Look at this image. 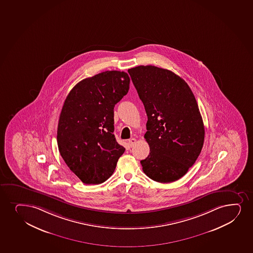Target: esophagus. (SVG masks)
<instances>
[{
    "instance_id": "1",
    "label": "esophagus",
    "mask_w": 253,
    "mask_h": 253,
    "mask_svg": "<svg viewBox=\"0 0 253 253\" xmlns=\"http://www.w3.org/2000/svg\"><path fill=\"white\" fill-rule=\"evenodd\" d=\"M135 142H136V140H135L134 138H132V139H130V140H128V146H130V147H132V146H134V144H135Z\"/></svg>"
}]
</instances>
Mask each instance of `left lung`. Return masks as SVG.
Returning a JSON list of instances; mask_svg holds the SVG:
<instances>
[{
    "label": "left lung",
    "instance_id": "8db88e82",
    "mask_svg": "<svg viewBox=\"0 0 253 253\" xmlns=\"http://www.w3.org/2000/svg\"><path fill=\"white\" fill-rule=\"evenodd\" d=\"M146 115L148 157L143 172L154 181L171 183L188 172L202 151L205 129L195 95L174 73L155 66L128 69Z\"/></svg>",
    "mask_w": 253,
    "mask_h": 253
}]
</instances>
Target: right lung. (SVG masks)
Instances as JSON below:
<instances>
[{
	"instance_id": "1",
	"label": "right lung",
	"mask_w": 253,
	"mask_h": 253,
	"mask_svg": "<svg viewBox=\"0 0 253 253\" xmlns=\"http://www.w3.org/2000/svg\"><path fill=\"white\" fill-rule=\"evenodd\" d=\"M129 82L125 72H102L79 82L64 101L57 146L66 164L84 184L106 181L125 152L113 134V109L128 93Z\"/></svg>"
}]
</instances>
